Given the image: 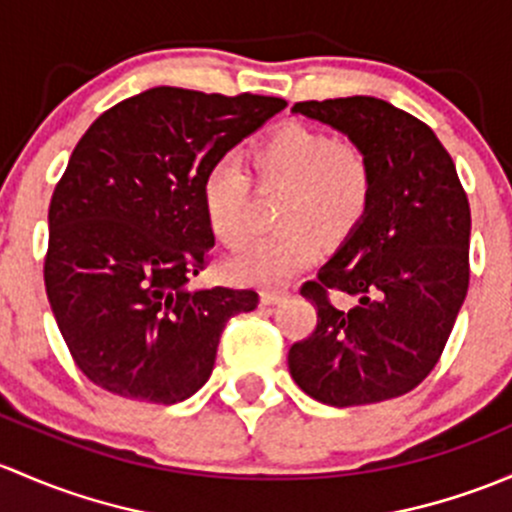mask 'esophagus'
Masks as SVG:
<instances>
[{
  "mask_svg": "<svg viewBox=\"0 0 512 512\" xmlns=\"http://www.w3.org/2000/svg\"><path fill=\"white\" fill-rule=\"evenodd\" d=\"M283 298H288V288H263V291H261V303L263 305L281 303Z\"/></svg>",
  "mask_w": 512,
  "mask_h": 512,
  "instance_id": "34e87169",
  "label": "esophagus"
}]
</instances>
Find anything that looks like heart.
I'll list each match as a JSON object with an SVG mask.
<instances>
[{"mask_svg": "<svg viewBox=\"0 0 512 512\" xmlns=\"http://www.w3.org/2000/svg\"><path fill=\"white\" fill-rule=\"evenodd\" d=\"M258 189H283L273 234L251 241L229 258L234 281L276 286L320 256V239H350L370 214L374 165L355 142L303 123L271 130L249 152ZM254 182L236 160H219L202 182V207L209 229L224 246L244 244L251 231Z\"/></svg>", "mask_w": 512, "mask_h": 512, "instance_id": "heart-1", "label": "heart"}]
</instances>
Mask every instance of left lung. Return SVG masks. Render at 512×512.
Returning <instances> with one entry per match:
<instances>
[{"mask_svg": "<svg viewBox=\"0 0 512 512\" xmlns=\"http://www.w3.org/2000/svg\"><path fill=\"white\" fill-rule=\"evenodd\" d=\"M293 110L370 155L374 199L360 229L300 286L318 325L293 342L288 367L305 394L333 407L402 397L436 367L468 293L466 189L434 130L387 100H300ZM333 290L356 305L340 311Z\"/></svg>", "mask_w": 512, "mask_h": 512, "instance_id": "left-lung-1", "label": "left lung"}]
</instances>
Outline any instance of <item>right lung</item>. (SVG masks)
<instances>
[{
    "label": "right lung",
    "instance_id": "obj_1",
    "mask_svg": "<svg viewBox=\"0 0 512 512\" xmlns=\"http://www.w3.org/2000/svg\"><path fill=\"white\" fill-rule=\"evenodd\" d=\"M283 98L160 86L93 120L49 204L44 283L76 367L125 399L175 404L212 374L256 291H189L214 234L202 182Z\"/></svg>",
    "mask_w": 512,
    "mask_h": 512
}]
</instances>
